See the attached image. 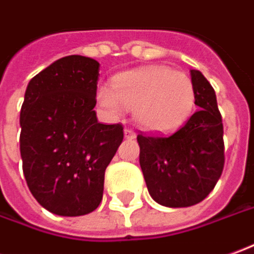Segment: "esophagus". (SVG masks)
Masks as SVG:
<instances>
[{"label": "esophagus", "mask_w": 254, "mask_h": 254, "mask_svg": "<svg viewBox=\"0 0 254 254\" xmlns=\"http://www.w3.org/2000/svg\"><path fill=\"white\" fill-rule=\"evenodd\" d=\"M124 137L127 138V139H132V138H135V132L131 128H126L124 130Z\"/></svg>", "instance_id": "obj_1"}]
</instances>
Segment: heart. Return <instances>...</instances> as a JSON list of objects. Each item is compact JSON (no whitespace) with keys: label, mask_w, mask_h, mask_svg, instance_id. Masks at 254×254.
Instances as JSON below:
<instances>
[{"label":"heart","mask_w":254,"mask_h":254,"mask_svg":"<svg viewBox=\"0 0 254 254\" xmlns=\"http://www.w3.org/2000/svg\"><path fill=\"white\" fill-rule=\"evenodd\" d=\"M195 98L190 77L167 66L124 71L113 78L112 88L101 85L97 91L98 104L110 115L135 109L138 124L156 132L178 128L192 113Z\"/></svg>","instance_id":"obj_1"}]
</instances>
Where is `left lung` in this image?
Wrapping results in <instances>:
<instances>
[{
	"instance_id": "left-lung-1",
	"label": "left lung",
	"mask_w": 254,
	"mask_h": 254,
	"mask_svg": "<svg viewBox=\"0 0 254 254\" xmlns=\"http://www.w3.org/2000/svg\"><path fill=\"white\" fill-rule=\"evenodd\" d=\"M199 109L170 135L138 134L139 164L149 195L167 207L202 202L224 169V128L214 88L190 70Z\"/></svg>"
}]
</instances>
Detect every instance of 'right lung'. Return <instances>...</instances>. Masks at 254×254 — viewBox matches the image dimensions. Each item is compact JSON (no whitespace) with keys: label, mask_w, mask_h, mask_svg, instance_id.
<instances>
[{"label":"right lung","mask_w":254,"mask_h":254,"mask_svg":"<svg viewBox=\"0 0 254 254\" xmlns=\"http://www.w3.org/2000/svg\"><path fill=\"white\" fill-rule=\"evenodd\" d=\"M95 59H58L30 80L20 110L23 174L36 200L66 217L97 209L105 170L123 141V126L97 120Z\"/></svg>","instance_id":"1"}]
</instances>
